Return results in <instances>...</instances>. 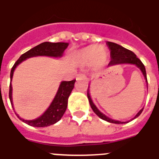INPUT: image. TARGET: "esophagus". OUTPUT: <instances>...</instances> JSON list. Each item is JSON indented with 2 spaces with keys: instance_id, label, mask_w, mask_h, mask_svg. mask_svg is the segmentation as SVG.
<instances>
[{
  "instance_id": "obj_1",
  "label": "esophagus",
  "mask_w": 159,
  "mask_h": 159,
  "mask_svg": "<svg viewBox=\"0 0 159 159\" xmlns=\"http://www.w3.org/2000/svg\"><path fill=\"white\" fill-rule=\"evenodd\" d=\"M77 80H87V77L83 73H79L77 77Z\"/></svg>"
}]
</instances>
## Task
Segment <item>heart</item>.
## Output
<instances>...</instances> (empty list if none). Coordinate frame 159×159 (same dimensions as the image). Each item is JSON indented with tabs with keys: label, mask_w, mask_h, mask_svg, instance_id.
<instances>
[{
	"label": "heart",
	"mask_w": 159,
	"mask_h": 159,
	"mask_svg": "<svg viewBox=\"0 0 159 159\" xmlns=\"http://www.w3.org/2000/svg\"><path fill=\"white\" fill-rule=\"evenodd\" d=\"M77 63L82 67L101 66L107 59V52L101 46H88L76 53Z\"/></svg>",
	"instance_id": "obj_1"
}]
</instances>
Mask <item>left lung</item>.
I'll return each mask as SVG.
<instances>
[{"instance_id":"1","label":"left lung","mask_w":159,"mask_h":159,"mask_svg":"<svg viewBox=\"0 0 159 159\" xmlns=\"http://www.w3.org/2000/svg\"><path fill=\"white\" fill-rule=\"evenodd\" d=\"M107 46L110 50V57H111V61L109 62V66H113V65H116V64H135V66L138 67L140 68V71L142 72L143 75H144V78L146 80L147 82V77H146V71H145V68H144V65L143 64V63L140 61V59H138L136 57V55L134 54L132 51L127 50V49L122 47V46H120L118 44L113 43V42H107ZM87 97H88L89 102H90V105H91L92 110L95 112V113L98 117H100L101 119L104 120V121H107V122H111V123H116V124H123L125 123V122H120V121H115V120H113L108 117L107 116H105L104 113H102L99 109L96 108L94 103L92 102L91 100V95H90V93H89V86L88 90H87ZM143 109H140L136 115L135 116L133 119L136 118L137 117L140 115V113H142ZM132 120V119H131Z\"/></svg>"}]
</instances>
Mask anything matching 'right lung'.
I'll return each instance as SVG.
<instances>
[{
    "mask_svg": "<svg viewBox=\"0 0 159 159\" xmlns=\"http://www.w3.org/2000/svg\"><path fill=\"white\" fill-rule=\"evenodd\" d=\"M68 43L65 42H43L39 44L38 46H35L28 51L25 52L24 54L19 57V59L15 62L14 66L11 68L10 71V91H9V97H10V103L13 107V100H12V81L13 74L15 72V69L20 63L26 60L28 58L34 57V56H50V57H61L65 49L68 47ZM76 80L73 81H63L61 82L58 91L55 95L52 103L50 104L49 108L46 110V112L42 114L41 117H37V119L34 120H24L18 116L19 119L22 120L23 122L27 123L29 126H35V127H45L50 125H53L59 122L61 119L64 113L66 111L67 106H68V99L70 95L71 92L73 91L74 87ZM14 109V107H13Z\"/></svg>",
    "mask_w": 159,
    "mask_h": 159,
    "instance_id": "add662e5",
    "label": "right lung"
}]
</instances>
